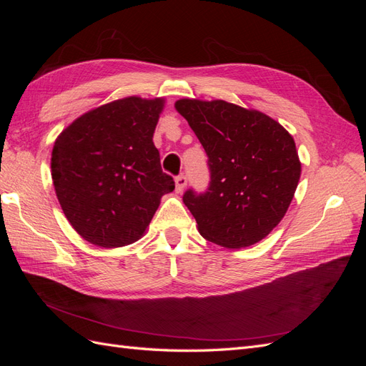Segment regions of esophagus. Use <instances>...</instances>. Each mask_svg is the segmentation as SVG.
I'll return each instance as SVG.
<instances>
[{"mask_svg":"<svg viewBox=\"0 0 366 366\" xmlns=\"http://www.w3.org/2000/svg\"><path fill=\"white\" fill-rule=\"evenodd\" d=\"M186 184H187V179H186L184 174H180V175L175 177V191L177 192H182L186 187Z\"/></svg>","mask_w":366,"mask_h":366,"instance_id":"obj_1","label":"esophagus"}]
</instances>
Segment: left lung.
Wrapping results in <instances>:
<instances>
[{"label": "left lung", "instance_id": "1", "mask_svg": "<svg viewBox=\"0 0 366 366\" xmlns=\"http://www.w3.org/2000/svg\"><path fill=\"white\" fill-rule=\"evenodd\" d=\"M175 108L203 145L210 182L183 203L200 234L229 249L254 244L278 226L301 177L293 137L259 112L224 101L182 99Z\"/></svg>", "mask_w": 366, "mask_h": 366}]
</instances>
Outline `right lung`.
Masks as SVG:
<instances>
[{"mask_svg":"<svg viewBox=\"0 0 366 366\" xmlns=\"http://www.w3.org/2000/svg\"><path fill=\"white\" fill-rule=\"evenodd\" d=\"M162 108L163 99H120L76 119L54 142V191L73 229L92 244L137 241L162 195L174 191L152 142Z\"/></svg>","mask_w":366,"mask_h":366,"instance_id":"add662e5","label":"right lung"}]
</instances>
